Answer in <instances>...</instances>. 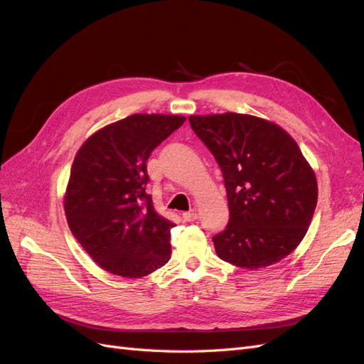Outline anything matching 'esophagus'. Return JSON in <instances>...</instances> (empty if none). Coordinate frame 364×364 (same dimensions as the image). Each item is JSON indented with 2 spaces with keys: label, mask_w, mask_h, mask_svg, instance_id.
<instances>
[{
  "label": "esophagus",
  "mask_w": 364,
  "mask_h": 364,
  "mask_svg": "<svg viewBox=\"0 0 364 364\" xmlns=\"http://www.w3.org/2000/svg\"><path fill=\"white\" fill-rule=\"evenodd\" d=\"M182 218L185 220V222H194V220L197 218V214H196V211H188V213L182 214Z\"/></svg>",
  "instance_id": "1"
}]
</instances>
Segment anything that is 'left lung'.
Segmentation results:
<instances>
[{
	"label": "left lung",
	"instance_id": "1",
	"mask_svg": "<svg viewBox=\"0 0 364 364\" xmlns=\"http://www.w3.org/2000/svg\"><path fill=\"white\" fill-rule=\"evenodd\" d=\"M194 134L222 168L229 223L213 241L218 258L264 269L299 246L317 203V181L297 142L247 114L191 115Z\"/></svg>",
	"mask_w": 364,
	"mask_h": 364
}]
</instances>
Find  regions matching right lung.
<instances>
[{
	"label": "right lung",
	"instance_id": "right-lung-1",
	"mask_svg": "<svg viewBox=\"0 0 364 364\" xmlns=\"http://www.w3.org/2000/svg\"><path fill=\"white\" fill-rule=\"evenodd\" d=\"M186 118L134 114L87 138L74 158L63 209L73 235L98 266L141 278L170 259L174 223L155 211L147 159Z\"/></svg>",
	"mask_w": 364,
	"mask_h": 364
}]
</instances>
